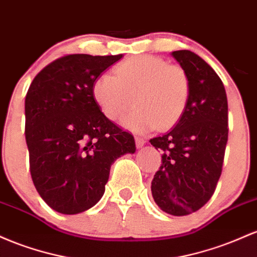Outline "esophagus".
Listing matches in <instances>:
<instances>
[{
	"instance_id": "34e87169",
	"label": "esophagus",
	"mask_w": 257,
	"mask_h": 257,
	"mask_svg": "<svg viewBox=\"0 0 257 257\" xmlns=\"http://www.w3.org/2000/svg\"><path fill=\"white\" fill-rule=\"evenodd\" d=\"M135 140H136V147H137V148H142L144 144H146V141H144L143 138L136 137Z\"/></svg>"
}]
</instances>
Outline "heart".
<instances>
[{"label": "heart", "instance_id": "obj_1", "mask_svg": "<svg viewBox=\"0 0 257 257\" xmlns=\"http://www.w3.org/2000/svg\"><path fill=\"white\" fill-rule=\"evenodd\" d=\"M114 71L100 74L92 83V96L105 117L122 116L134 96L137 108L123 117L125 127L144 132L178 122L191 94L189 77L181 66L143 54L123 60Z\"/></svg>", "mask_w": 257, "mask_h": 257}]
</instances>
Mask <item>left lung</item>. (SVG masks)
<instances>
[{"mask_svg": "<svg viewBox=\"0 0 257 257\" xmlns=\"http://www.w3.org/2000/svg\"><path fill=\"white\" fill-rule=\"evenodd\" d=\"M171 56L188 75L191 94L175 127L149 141L163 152L152 195L166 214L186 216L216 189L228 140V104L223 83L205 60L188 50Z\"/></svg>", "mask_w": 257, "mask_h": 257, "instance_id": "8db88e82", "label": "left lung"}]
</instances>
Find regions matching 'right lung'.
Returning a JSON list of instances; mask_svg holds the SVG:
<instances>
[{"mask_svg":"<svg viewBox=\"0 0 257 257\" xmlns=\"http://www.w3.org/2000/svg\"><path fill=\"white\" fill-rule=\"evenodd\" d=\"M117 56L69 54L36 75L25 97V140L33 182L54 211L83 212L103 197L110 166L136 152L135 138L105 117L92 83Z\"/></svg>","mask_w":257,"mask_h":257,"instance_id":"right-lung-1","label":"right lung"}]
</instances>
